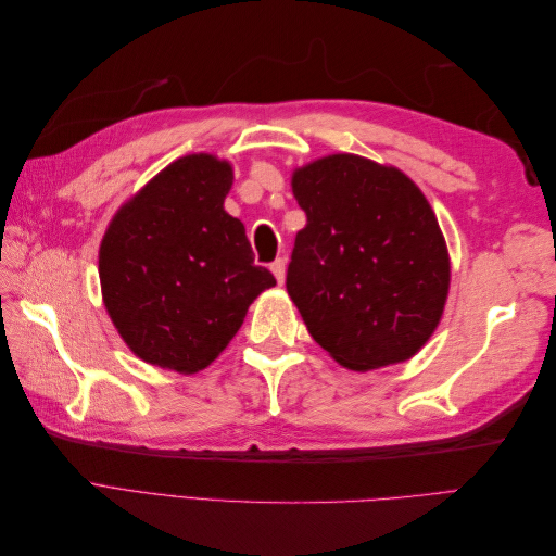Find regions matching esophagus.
Masks as SVG:
<instances>
[{"label": "esophagus", "mask_w": 556, "mask_h": 556, "mask_svg": "<svg viewBox=\"0 0 556 556\" xmlns=\"http://www.w3.org/2000/svg\"><path fill=\"white\" fill-rule=\"evenodd\" d=\"M285 266H288V262H285V257H278L276 262H271V271H274V276H276L278 282L285 280Z\"/></svg>", "instance_id": "34e87169"}]
</instances>
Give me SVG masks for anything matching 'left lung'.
<instances>
[{"label": "left lung", "mask_w": 556, "mask_h": 556, "mask_svg": "<svg viewBox=\"0 0 556 556\" xmlns=\"http://www.w3.org/2000/svg\"><path fill=\"white\" fill-rule=\"evenodd\" d=\"M292 190L306 227L285 285L313 339L352 371L413 357L450 288L447 248L425 194L357 155L304 166Z\"/></svg>", "instance_id": "obj_1"}]
</instances>
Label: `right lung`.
Here are the masks:
<instances>
[{
	"label": "right lung",
	"instance_id": "obj_1",
	"mask_svg": "<svg viewBox=\"0 0 556 556\" xmlns=\"http://www.w3.org/2000/svg\"><path fill=\"white\" fill-rule=\"evenodd\" d=\"M231 166L188 155L113 217L99 250L104 304L137 355L178 374L208 366L276 278L225 211Z\"/></svg>",
	"mask_w": 556,
	"mask_h": 556
}]
</instances>
